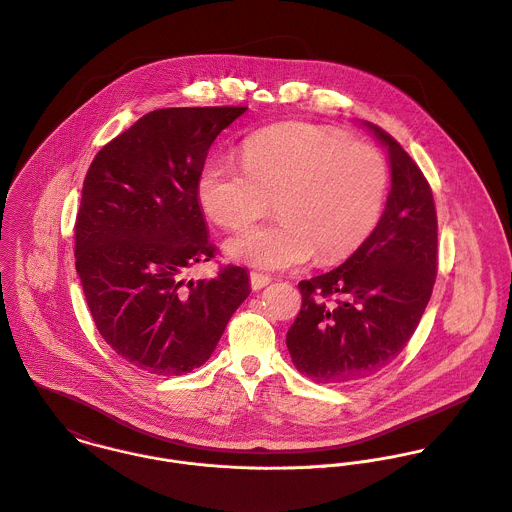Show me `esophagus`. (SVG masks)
<instances>
[{"label": "esophagus", "mask_w": 512, "mask_h": 512, "mask_svg": "<svg viewBox=\"0 0 512 512\" xmlns=\"http://www.w3.org/2000/svg\"><path fill=\"white\" fill-rule=\"evenodd\" d=\"M270 282H272V278H270L268 274H260V272H252V274H250V286H252V290H262V288H266Z\"/></svg>", "instance_id": "1"}]
</instances>
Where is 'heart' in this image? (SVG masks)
<instances>
[{
  "label": "heart",
  "mask_w": 512,
  "mask_h": 512,
  "mask_svg": "<svg viewBox=\"0 0 512 512\" xmlns=\"http://www.w3.org/2000/svg\"><path fill=\"white\" fill-rule=\"evenodd\" d=\"M387 182L373 147L320 125L284 123L246 141L244 167L208 163L198 196L224 228L254 222L276 200L278 222L230 236L224 250L236 262L284 270L314 254L322 264L353 254L379 222Z\"/></svg>",
  "instance_id": "1"
}]
</instances>
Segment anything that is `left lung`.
I'll return each instance as SVG.
<instances>
[{
    "mask_svg": "<svg viewBox=\"0 0 512 512\" xmlns=\"http://www.w3.org/2000/svg\"><path fill=\"white\" fill-rule=\"evenodd\" d=\"M361 125L387 149L391 188L371 236L332 272L298 284L302 310L286 345L316 383L359 381L389 365L417 330L437 276L429 182L393 137Z\"/></svg>",
    "mask_w": 512,
    "mask_h": 512,
    "instance_id": "8db88e82",
    "label": "left lung"
}]
</instances>
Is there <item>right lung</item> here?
<instances>
[{
  "instance_id": "obj_1",
  "label": "right lung",
  "mask_w": 512,
  "mask_h": 512,
  "mask_svg": "<svg viewBox=\"0 0 512 512\" xmlns=\"http://www.w3.org/2000/svg\"><path fill=\"white\" fill-rule=\"evenodd\" d=\"M246 107H174L141 117L93 159L75 222V268L95 326L155 375L200 367L250 294L246 268L184 270L214 246L198 202L210 145Z\"/></svg>"
}]
</instances>
